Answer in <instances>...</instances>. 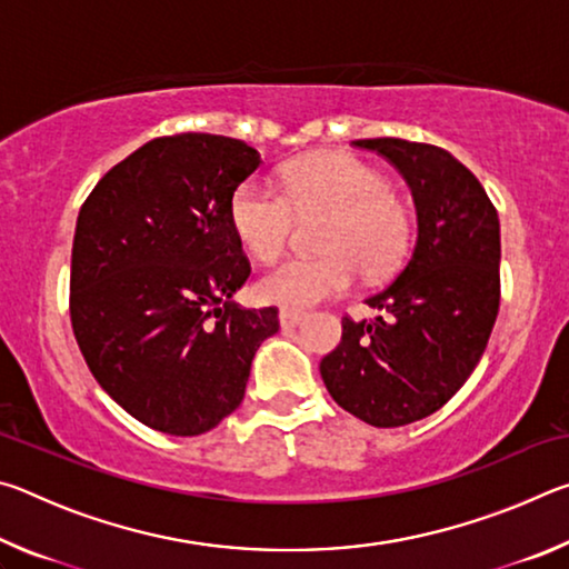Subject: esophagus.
Returning <instances> with one entry per match:
<instances>
[{
  "label": "esophagus",
  "instance_id": "1",
  "mask_svg": "<svg viewBox=\"0 0 569 569\" xmlns=\"http://www.w3.org/2000/svg\"><path fill=\"white\" fill-rule=\"evenodd\" d=\"M306 319L303 311H291V308H283L281 313H278V321H281L283 329H293V326H298Z\"/></svg>",
  "mask_w": 569,
  "mask_h": 569
}]
</instances>
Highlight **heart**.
<instances>
[{
	"instance_id": "heart-1",
	"label": "heart",
	"mask_w": 569,
	"mask_h": 569,
	"mask_svg": "<svg viewBox=\"0 0 569 569\" xmlns=\"http://www.w3.org/2000/svg\"><path fill=\"white\" fill-rule=\"evenodd\" d=\"M230 226L256 261L271 263L288 243L296 216H329L319 258H288L256 283L261 301L308 308L349 291L356 266L369 278L401 266L411 243L407 208L391 196V182L349 152H323L288 166L281 192L246 180L230 198Z\"/></svg>"
}]
</instances>
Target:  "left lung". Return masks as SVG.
Instances as JSON below:
<instances>
[{"mask_svg": "<svg viewBox=\"0 0 569 569\" xmlns=\"http://www.w3.org/2000/svg\"><path fill=\"white\" fill-rule=\"evenodd\" d=\"M353 146L379 152L407 180L417 246L399 276L366 298L377 319L343 316L321 379L341 409L389 429L445 407L485 353L499 311V216L447 150L399 138Z\"/></svg>", "mask_w": 569, "mask_h": 569, "instance_id": "8db88e82", "label": "left lung"}]
</instances>
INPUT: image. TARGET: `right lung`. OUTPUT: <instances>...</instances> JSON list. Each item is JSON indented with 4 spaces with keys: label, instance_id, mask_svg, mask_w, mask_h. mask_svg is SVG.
Returning a JSON list of instances; mask_svg holds the SVG:
<instances>
[{
    "label": "right lung",
    "instance_id": "obj_1",
    "mask_svg": "<svg viewBox=\"0 0 569 569\" xmlns=\"http://www.w3.org/2000/svg\"><path fill=\"white\" fill-rule=\"evenodd\" d=\"M261 156L208 132L156 138L118 162L77 216L70 319L92 377L146 427L198 437L243 401L278 308L230 301L250 263L230 198Z\"/></svg>",
    "mask_w": 569,
    "mask_h": 569
}]
</instances>
